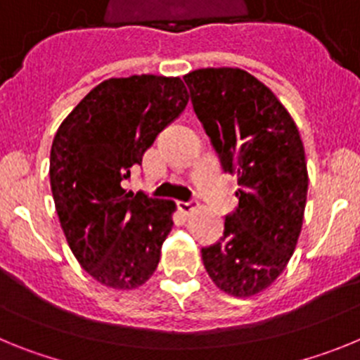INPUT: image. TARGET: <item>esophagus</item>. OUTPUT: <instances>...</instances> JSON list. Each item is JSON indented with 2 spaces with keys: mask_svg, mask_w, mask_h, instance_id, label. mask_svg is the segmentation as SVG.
<instances>
[{
  "mask_svg": "<svg viewBox=\"0 0 360 360\" xmlns=\"http://www.w3.org/2000/svg\"><path fill=\"white\" fill-rule=\"evenodd\" d=\"M176 207H178V211L184 212V214H189V212L195 209V203H193V202H182V200H180V202H176Z\"/></svg>",
  "mask_w": 360,
  "mask_h": 360,
  "instance_id": "1",
  "label": "esophagus"
}]
</instances>
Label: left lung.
<instances>
[{
	"label": "left lung",
	"mask_w": 360,
	"mask_h": 360,
	"mask_svg": "<svg viewBox=\"0 0 360 360\" xmlns=\"http://www.w3.org/2000/svg\"><path fill=\"white\" fill-rule=\"evenodd\" d=\"M184 81L219 164L240 186L224 236L202 249L203 265L219 290L249 297L294 254L308 191L303 142L287 108L249 72L202 68Z\"/></svg>",
	"instance_id": "obj_1"
}]
</instances>
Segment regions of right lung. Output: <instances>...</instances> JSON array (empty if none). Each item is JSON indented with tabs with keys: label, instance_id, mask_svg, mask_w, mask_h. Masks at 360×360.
I'll use <instances>...</instances> for the list:
<instances>
[{
	"label": "right lung",
	"instance_id": "1",
	"mask_svg": "<svg viewBox=\"0 0 360 360\" xmlns=\"http://www.w3.org/2000/svg\"><path fill=\"white\" fill-rule=\"evenodd\" d=\"M189 103L180 77L108 79L57 129L50 186L66 241L104 287L131 290L153 276L174 202L122 187L146 149Z\"/></svg>",
	"mask_w": 360,
	"mask_h": 360
}]
</instances>
